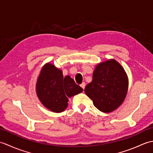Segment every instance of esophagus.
<instances>
[{
    "label": "esophagus",
    "instance_id": "1",
    "mask_svg": "<svg viewBox=\"0 0 153 153\" xmlns=\"http://www.w3.org/2000/svg\"><path fill=\"white\" fill-rule=\"evenodd\" d=\"M85 85H86V84H85V82H83L82 84H81V87H82L83 88V89L84 90V89H85Z\"/></svg>",
    "mask_w": 153,
    "mask_h": 153
}]
</instances>
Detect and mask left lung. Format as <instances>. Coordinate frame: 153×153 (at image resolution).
I'll return each mask as SVG.
<instances>
[{"mask_svg":"<svg viewBox=\"0 0 153 153\" xmlns=\"http://www.w3.org/2000/svg\"><path fill=\"white\" fill-rule=\"evenodd\" d=\"M128 77L123 68L114 59L98 64L93 81L85 86V93L100 111L111 112L124 100L128 89Z\"/></svg>","mask_w":153,"mask_h":153,"instance_id":"8db88e82","label":"left lung"}]
</instances>
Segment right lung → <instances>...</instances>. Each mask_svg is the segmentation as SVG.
<instances>
[{
  "instance_id": "right-lung-1",
  "label": "right lung",
  "mask_w": 153,
  "mask_h": 153,
  "mask_svg": "<svg viewBox=\"0 0 153 153\" xmlns=\"http://www.w3.org/2000/svg\"><path fill=\"white\" fill-rule=\"evenodd\" d=\"M36 93L44 106L60 113L68 105V97L83 91L70 76L63 77L62 71L48 62L42 68L36 83Z\"/></svg>"
}]
</instances>
